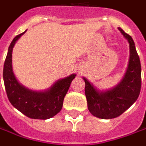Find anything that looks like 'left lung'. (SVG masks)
Instances as JSON below:
<instances>
[{
  "mask_svg": "<svg viewBox=\"0 0 146 146\" xmlns=\"http://www.w3.org/2000/svg\"><path fill=\"white\" fill-rule=\"evenodd\" d=\"M118 29L130 45L129 63L123 79L109 90L100 91L87 79L83 77L89 111L100 119H113L120 116L136 101L141 92V66L135 42L130 35L121 28Z\"/></svg>",
  "mask_w": 146,
  "mask_h": 146,
  "instance_id": "8db88e82",
  "label": "left lung"
}]
</instances>
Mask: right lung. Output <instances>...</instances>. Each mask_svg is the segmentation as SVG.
I'll return each mask as SVG.
<instances>
[{
    "label": "right lung",
    "mask_w": 146,
    "mask_h": 146,
    "mask_svg": "<svg viewBox=\"0 0 146 146\" xmlns=\"http://www.w3.org/2000/svg\"><path fill=\"white\" fill-rule=\"evenodd\" d=\"M26 32V31H25ZM25 32L16 36L8 48L3 69V80L8 99L11 105L29 118L46 120L60 111L63 100L76 74L60 79L44 91H34L22 86L12 69V50L16 40Z\"/></svg>",
    "instance_id": "obj_1"
}]
</instances>
